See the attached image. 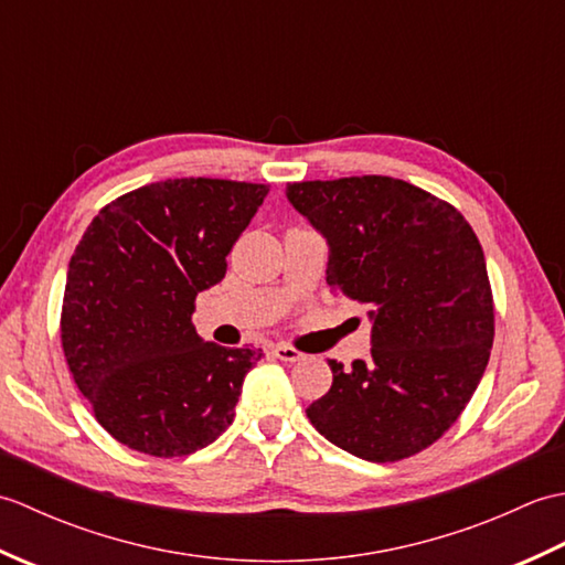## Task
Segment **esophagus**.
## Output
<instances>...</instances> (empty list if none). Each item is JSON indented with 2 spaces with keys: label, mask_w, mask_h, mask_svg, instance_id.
<instances>
[{
  "label": "esophagus",
  "mask_w": 565,
  "mask_h": 565,
  "mask_svg": "<svg viewBox=\"0 0 565 565\" xmlns=\"http://www.w3.org/2000/svg\"><path fill=\"white\" fill-rule=\"evenodd\" d=\"M274 356L281 359V362L294 364V362H301V359H303L306 354L294 350V347H289V344H276V347H274Z\"/></svg>",
  "instance_id": "1"
}]
</instances>
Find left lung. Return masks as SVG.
Segmentation results:
<instances>
[{"mask_svg":"<svg viewBox=\"0 0 565 565\" xmlns=\"http://www.w3.org/2000/svg\"><path fill=\"white\" fill-rule=\"evenodd\" d=\"M286 199L326 237V279L366 308L371 352L308 419L334 447L386 463L427 449L483 379L495 334L481 243L463 215L393 177L296 182Z\"/></svg>","mask_w":565,"mask_h":565,"instance_id":"left-lung-1","label":"left lung"}]
</instances>
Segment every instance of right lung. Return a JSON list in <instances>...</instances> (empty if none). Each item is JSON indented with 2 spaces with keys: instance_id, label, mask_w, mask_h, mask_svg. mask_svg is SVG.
Returning <instances> with one entry per match:
<instances>
[{
  "instance_id": "1",
  "label": "right lung",
  "mask_w": 565,
  "mask_h": 565,
  "mask_svg": "<svg viewBox=\"0 0 565 565\" xmlns=\"http://www.w3.org/2000/svg\"><path fill=\"white\" fill-rule=\"evenodd\" d=\"M267 184L167 179L102 209L70 259L60 338L99 425L150 456L209 447L233 423L262 350H227L191 322Z\"/></svg>"
}]
</instances>
